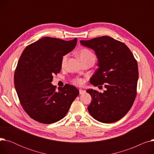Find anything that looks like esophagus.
Instances as JSON below:
<instances>
[{
	"mask_svg": "<svg viewBox=\"0 0 154 154\" xmlns=\"http://www.w3.org/2000/svg\"><path fill=\"white\" fill-rule=\"evenodd\" d=\"M85 92V91H84V90H82V89H80L79 90V93H80V94H84Z\"/></svg>",
	"mask_w": 154,
	"mask_h": 154,
	"instance_id": "obj_1",
	"label": "esophagus"
}]
</instances>
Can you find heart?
<instances>
[{
    "label": "heart",
    "instance_id": "1",
    "mask_svg": "<svg viewBox=\"0 0 154 154\" xmlns=\"http://www.w3.org/2000/svg\"><path fill=\"white\" fill-rule=\"evenodd\" d=\"M78 55L79 56L80 60L82 61V62H84L88 60H93L95 62L96 60V57L95 54L91 50L88 49L87 48H82L80 50H79L78 52ZM68 57H69V55L66 54V55H64L62 57L61 62H60V65L62 67H64L66 65ZM84 80L81 78H79V77H76L72 80L73 84L79 86L82 85L84 84Z\"/></svg>",
    "mask_w": 154,
    "mask_h": 154
}]
</instances>
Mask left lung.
Instances as JSON below:
<instances>
[{
    "label": "left lung",
    "instance_id": "obj_1",
    "mask_svg": "<svg viewBox=\"0 0 154 154\" xmlns=\"http://www.w3.org/2000/svg\"><path fill=\"white\" fill-rule=\"evenodd\" d=\"M80 43L92 48L99 60V67L90 82L94 86L103 84L107 88L103 93L87 91L92 99L88 106V112L100 122H117L127 114L135 99L137 62L124 43L109 36L80 40Z\"/></svg>",
    "mask_w": 154,
    "mask_h": 154
}]
</instances>
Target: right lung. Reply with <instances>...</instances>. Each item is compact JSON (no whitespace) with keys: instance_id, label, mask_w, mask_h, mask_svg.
Wrapping results in <instances>:
<instances>
[{"instance_id":"obj_1","label":"right lung","mask_w":154,"mask_h":154,"mask_svg":"<svg viewBox=\"0 0 154 154\" xmlns=\"http://www.w3.org/2000/svg\"><path fill=\"white\" fill-rule=\"evenodd\" d=\"M77 40L45 37L27 45L20 57L15 88L23 110L38 122L50 124L63 119L79 94L74 85L57 91L51 84L53 75L60 72L62 57L74 49Z\"/></svg>"}]
</instances>
